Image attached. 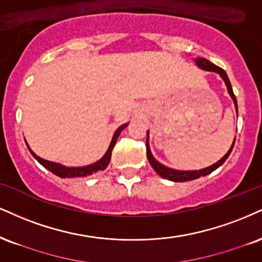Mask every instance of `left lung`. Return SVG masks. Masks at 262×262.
Returning <instances> with one entry per match:
<instances>
[{
	"label": "left lung",
	"instance_id": "1",
	"mask_svg": "<svg viewBox=\"0 0 262 262\" xmlns=\"http://www.w3.org/2000/svg\"><path fill=\"white\" fill-rule=\"evenodd\" d=\"M196 64L199 66L200 68L205 69V71L216 72V73H219L220 75H221L222 79L225 80V83H226V85H227V89H228L229 95H231L233 101H234L235 110H237V112H238L237 99H235V95H234V94H233L231 81H229L228 77H227L226 72L223 71L222 68L217 67V66L213 64V63H211L210 61H207L206 58H196ZM234 143H235V140L233 141L231 149L228 150V152H227L226 155L223 156L222 159L220 160L219 162H216L215 165L207 167V168L199 169V171H177V169L168 168V167L161 165V163H160L159 161H156V160L154 159L152 154H151V151H150V146H149V132H147V138H146V156H147V160H149L150 165L152 166V168L155 169L157 174L161 176L162 178L168 179V181H172V182H188V181H193V179H198V178H200V177H204V176L210 174L211 172H213V171H215V169L219 168L220 166H222L223 162H225L226 160L228 159V156L231 155L233 146H234Z\"/></svg>",
	"mask_w": 262,
	"mask_h": 262
}]
</instances>
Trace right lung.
<instances>
[{"instance_id":"add662e5","label":"right lung","mask_w":262,"mask_h":262,"mask_svg":"<svg viewBox=\"0 0 262 262\" xmlns=\"http://www.w3.org/2000/svg\"><path fill=\"white\" fill-rule=\"evenodd\" d=\"M127 127V124H123L119 127L117 130H116L115 135H113L112 138V141L111 144H110V147L108 150H107V152L103 155L102 159L100 160V161H97L95 163H93V165L90 166H85V167H66V166H62L59 165V163H55V162H51V161H46V160L41 159L35 154L33 152V151L30 150V147L28 146V149L31 152V155H33L35 159L39 161L41 165H42L45 168L49 169L50 172H52L53 174L58 176V177L61 178H73V177H85V176H90L93 174V173L95 172H99V171H102V169H105L107 166H108L110 163V160H111V155H112V150L113 147H115L116 145V141L118 139V135L121 134V132Z\"/></svg>"}]
</instances>
